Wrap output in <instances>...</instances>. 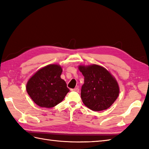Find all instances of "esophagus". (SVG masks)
Segmentation results:
<instances>
[{"instance_id": "34e87169", "label": "esophagus", "mask_w": 149, "mask_h": 149, "mask_svg": "<svg viewBox=\"0 0 149 149\" xmlns=\"http://www.w3.org/2000/svg\"><path fill=\"white\" fill-rule=\"evenodd\" d=\"M72 91H76V92H79V89L78 88H75L74 89H72Z\"/></svg>"}]
</instances>
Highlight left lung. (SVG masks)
<instances>
[{
	"label": "left lung",
	"mask_w": 149,
	"mask_h": 149,
	"mask_svg": "<svg viewBox=\"0 0 149 149\" xmlns=\"http://www.w3.org/2000/svg\"><path fill=\"white\" fill-rule=\"evenodd\" d=\"M84 77L81 96L84 105L95 111L105 110L112 105L119 95V87L111 74L102 66H79Z\"/></svg>",
	"instance_id": "1"
}]
</instances>
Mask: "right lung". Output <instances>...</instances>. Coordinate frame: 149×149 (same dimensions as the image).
<instances>
[{"instance_id": "add662e5", "label": "right lung", "mask_w": 149, "mask_h": 149, "mask_svg": "<svg viewBox=\"0 0 149 149\" xmlns=\"http://www.w3.org/2000/svg\"><path fill=\"white\" fill-rule=\"evenodd\" d=\"M63 70L58 65H49L39 70L28 81L27 93L38 106L54 107L64 99L70 91L61 79Z\"/></svg>"}]
</instances>
